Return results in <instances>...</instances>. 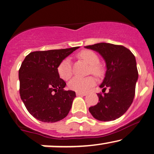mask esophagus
<instances>
[{"label":"esophagus","instance_id":"esophagus-1","mask_svg":"<svg viewBox=\"0 0 154 154\" xmlns=\"http://www.w3.org/2000/svg\"><path fill=\"white\" fill-rule=\"evenodd\" d=\"M87 94L85 93H79V92H76V95L77 96H85Z\"/></svg>","mask_w":154,"mask_h":154}]
</instances>
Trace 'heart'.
Listing matches in <instances>:
<instances>
[{"label": "heart", "instance_id": "obj_1", "mask_svg": "<svg viewBox=\"0 0 154 154\" xmlns=\"http://www.w3.org/2000/svg\"><path fill=\"white\" fill-rule=\"evenodd\" d=\"M79 57L91 65L90 72L93 74L100 75L102 74L103 69L100 66L99 57L93 51L91 50H83L79 54ZM57 72L61 79L67 81L72 75V67L71 59L66 58L59 63L57 67ZM95 84V79L93 76L86 78L75 77L69 83V87L72 91L85 93Z\"/></svg>", "mask_w": 154, "mask_h": 154}]
</instances>
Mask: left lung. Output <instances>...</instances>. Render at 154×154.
I'll return each instance as SVG.
<instances>
[{
	"label": "left lung",
	"instance_id": "1",
	"mask_svg": "<svg viewBox=\"0 0 154 154\" xmlns=\"http://www.w3.org/2000/svg\"><path fill=\"white\" fill-rule=\"evenodd\" d=\"M85 48L97 51L106 63V72L100 88L103 94L97 93L99 102L89 107L97 120H115L125 114L132 103L135 95L138 71L135 57L129 49L122 45L97 43ZM107 87V94L105 93Z\"/></svg>",
	"mask_w": 154,
	"mask_h": 154
}]
</instances>
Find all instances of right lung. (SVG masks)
<instances>
[{
    "label": "right lung",
    "mask_w": 154,
    "mask_h": 154,
    "mask_svg": "<svg viewBox=\"0 0 154 154\" xmlns=\"http://www.w3.org/2000/svg\"><path fill=\"white\" fill-rule=\"evenodd\" d=\"M79 48L34 51L22 63L20 95L29 112L38 120L56 122L69 114L75 93L63 90L66 83L60 79L57 67Z\"/></svg>",
    "instance_id": "add662e5"
}]
</instances>
